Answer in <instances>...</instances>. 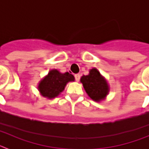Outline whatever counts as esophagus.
I'll return each instance as SVG.
<instances>
[{"mask_svg": "<svg viewBox=\"0 0 149 149\" xmlns=\"http://www.w3.org/2000/svg\"><path fill=\"white\" fill-rule=\"evenodd\" d=\"M74 77H75V81L78 82L80 81V78H81V75L79 74H76L75 75H74Z\"/></svg>", "mask_w": 149, "mask_h": 149, "instance_id": "34e87169", "label": "esophagus"}]
</instances>
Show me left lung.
Segmentation results:
<instances>
[{"label":"left lung","mask_w":149,"mask_h":149,"mask_svg":"<svg viewBox=\"0 0 149 149\" xmlns=\"http://www.w3.org/2000/svg\"><path fill=\"white\" fill-rule=\"evenodd\" d=\"M81 82L86 93L93 101H101L108 95L110 90L108 84L97 68H92L88 75L82 76Z\"/></svg>","instance_id":"left-lung-1"}]
</instances>
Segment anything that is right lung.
I'll return each mask as SVG.
<instances>
[{
	"label": "right lung",
	"instance_id": "obj_1",
	"mask_svg": "<svg viewBox=\"0 0 149 149\" xmlns=\"http://www.w3.org/2000/svg\"><path fill=\"white\" fill-rule=\"evenodd\" d=\"M74 81V77L72 74L68 72L63 74L56 69H52L39 82L38 89L43 97L51 99L64 90L67 83Z\"/></svg>",
	"mask_w": 149,
	"mask_h": 149
}]
</instances>
